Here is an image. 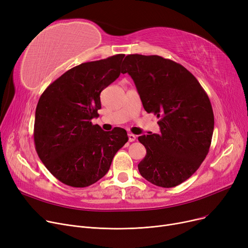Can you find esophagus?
<instances>
[{"instance_id":"esophagus-1","label":"esophagus","mask_w":248,"mask_h":248,"mask_svg":"<svg viewBox=\"0 0 248 248\" xmlns=\"http://www.w3.org/2000/svg\"><path fill=\"white\" fill-rule=\"evenodd\" d=\"M127 137H128V140H129V141H134V140H136V139H137V137H136L134 134H128Z\"/></svg>"}]
</instances>
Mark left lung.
<instances>
[{"instance_id":"8db88e82","label":"left lung","mask_w":248,"mask_h":248,"mask_svg":"<svg viewBox=\"0 0 248 248\" xmlns=\"http://www.w3.org/2000/svg\"><path fill=\"white\" fill-rule=\"evenodd\" d=\"M142 107L160 121V134L140 136L147 150L138 165L152 184L172 188L189 179L209 152L214 114L205 90L181 64L158 55L129 54L124 61Z\"/></svg>"}]
</instances>
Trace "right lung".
<instances>
[{
	"label": "right lung",
	"instance_id": "obj_1",
	"mask_svg": "<svg viewBox=\"0 0 248 248\" xmlns=\"http://www.w3.org/2000/svg\"><path fill=\"white\" fill-rule=\"evenodd\" d=\"M124 54L82 63L52 82L39 98L34 142L39 158L63 184L83 188L106 175L126 131L104 132L91 120L101 108L100 93L121 73Z\"/></svg>",
	"mask_w": 248,
	"mask_h": 248
}]
</instances>
